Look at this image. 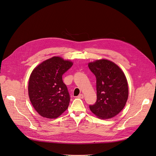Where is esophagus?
I'll list each match as a JSON object with an SVG mask.
<instances>
[{
  "label": "esophagus",
  "mask_w": 156,
  "mask_h": 156,
  "mask_svg": "<svg viewBox=\"0 0 156 156\" xmlns=\"http://www.w3.org/2000/svg\"><path fill=\"white\" fill-rule=\"evenodd\" d=\"M77 98H79V99H83V94H79L78 96H77Z\"/></svg>",
  "instance_id": "obj_1"
}]
</instances>
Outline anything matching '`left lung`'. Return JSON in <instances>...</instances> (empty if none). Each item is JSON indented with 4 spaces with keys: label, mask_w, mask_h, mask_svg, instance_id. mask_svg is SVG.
<instances>
[{
    "label": "left lung",
    "mask_w": 156,
    "mask_h": 156,
    "mask_svg": "<svg viewBox=\"0 0 156 156\" xmlns=\"http://www.w3.org/2000/svg\"><path fill=\"white\" fill-rule=\"evenodd\" d=\"M96 77L97 101L89 108L102 119L114 117L123 109L128 99L127 79L115 63L106 59L97 60L88 64Z\"/></svg>",
    "instance_id": "1"
}]
</instances>
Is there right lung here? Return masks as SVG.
Here are the masks:
<instances>
[{
  "mask_svg": "<svg viewBox=\"0 0 156 156\" xmlns=\"http://www.w3.org/2000/svg\"><path fill=\"white\" fill-rule=\"evenodd\" d=\"M73 63L53 57L35 67L30 74L28 91L30 101L39 115L55 119L67 110L70 95L62 75Z\"/></svg>",
  "mask_w": 156,
  "mask_h": 156,
  "instance_id": "obj_1",
  "label": "right lung"
}]
</instances>
